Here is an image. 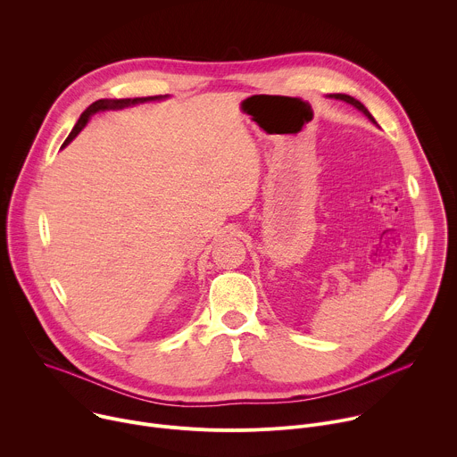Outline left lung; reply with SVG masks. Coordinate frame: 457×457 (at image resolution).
<instances>
[{
    "label": "left lung",
    "instance_id": "8db88e82",
    "mask_svg": "<svg viewBox=\"0 0 457 457\" xmlns=\"http://www.w3.org/2000/svg\"><path fill=\"white\" fill-rule=\"evenodd\" d=\"M329 97H335V99H340V101H345V103L353 104L354 108H358L360 112H363V113H365V115H367V117H369L372 122H376V120H374V117L369 113V110H367V108H365V106H363L360 101H356L354 97H351V96H345V94H331Z\"/></svg>",
    "mask_w": 457,
    "mask_h": 457
}]
</instances>
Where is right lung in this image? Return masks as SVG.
<instances>
[{
  "label": "right lung",
  "mask_w": 457,
  "mask_h": 457,
  "mask_svg": "<svg viewBox=\"0 0 457 457\" xmlns=\"http://www.w3.org/2000/svg\"><path fill=\"white\" fill-rule=\"evenodd\" d=\"M166 96H152V97H134V99H99V101H96V103H92L83 113H81V117H79V120L76 122V126L72 128V132H71V136L67 137V141L62 143V148L67 146L79 132L81 129L87 126V122L90 120V117L92 115H96V113H99V112H106V110H120V108H126V106H132V104H139V103H146V101H161V99H164Z\"/></svg>",
  "instance_id": "1"
}]
</instances>
